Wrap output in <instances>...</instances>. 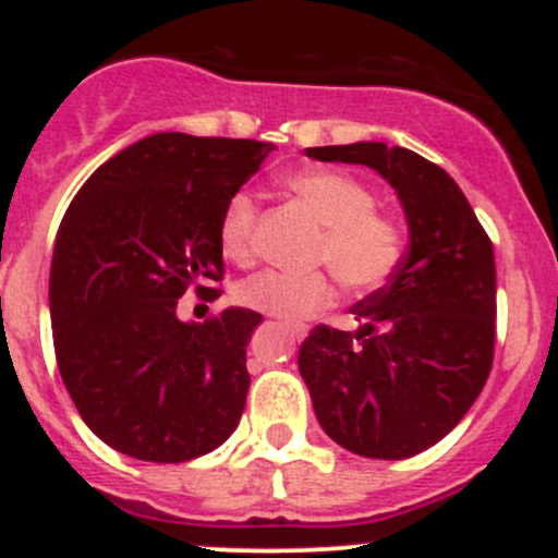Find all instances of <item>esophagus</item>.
Wrapping results in <instances>:
<instances>
[{
    "mask_svg": "<svg viewBox=\"0 0 558 558\" xmlns=\"http://www.w3.org/2000/svg\"><path fill=\"white\" fill-rule=\"evenodd\" d=\"M288 330H291V336L296 338V341H304V338H306L304 325H288Z\"/></svg>",
    "mask_w": 558,
    "mask_h": 558,
    "instance_id": "esophagus-1",
    "label": "esophagus"
}]
</instances>
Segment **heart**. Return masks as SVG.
Here are the masks:
<instances>
[{
    "mask_svg": "<svg viewBox=\"0 0 558 558\" xmlns=\"http://www.w3.org/2000/svg\"><path fill=\"white\" fill-rule=\"evenodd\" d=\"M288 191L323 226L315 262L328 265L349 291H373L386 283L399 265L403 235L388 217L377 215V198L356 178L338 170H306L286 181ZM257 202L239 191L228 202L220 222V246L226 257H252ZM239 301L248 310L280 319H306L336 301V280L328 272L288 275L262 272L239 288Z\"/></svg>",
    "mask_w": 558,
    "mask_h": 558,
    "instance_id": "heart-1",
    "label": "heart"
}]
</instances>
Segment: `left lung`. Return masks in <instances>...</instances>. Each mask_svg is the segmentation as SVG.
<instances>
[{"mask_svg": "<svg viewBox=\"0 0 558 558\" xmlns=\"http://www.w3.org/2000/svg\"><path fill=\"white\" fill-rule=\"evenodd\" d=\"M319 162L364 165L399 196L409 246L386 288L354 304V332L317 325L299 351L323 430L367 459H409L459 425L496 341L493 243L457 181L380 141L315 146Z\"/></svg>", "mask_w": 558, "mask_h": 558, "instance_id": "obj_1", "label": "left lung"}]
</instances>
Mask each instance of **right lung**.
Masks as SVG:
<instances>
[{"label":"right lung","instance_id":"right-lung-1","mask_svg":"<svg viewBox=\"0 0 558 558\" xmlns=\"http://www.w3.org/2000/svg\"><path fill=\"white\" fill-rule=\"evenodd\" d=\"M275 149L265 141L155 133L107 159L57 230L54 354L96 438L141 462L215 451L239 427L259 312L183 323L178 299L222 278L228 202Z\"/></svg>","mask_w":558,"mask_h":558}]
</instances>
